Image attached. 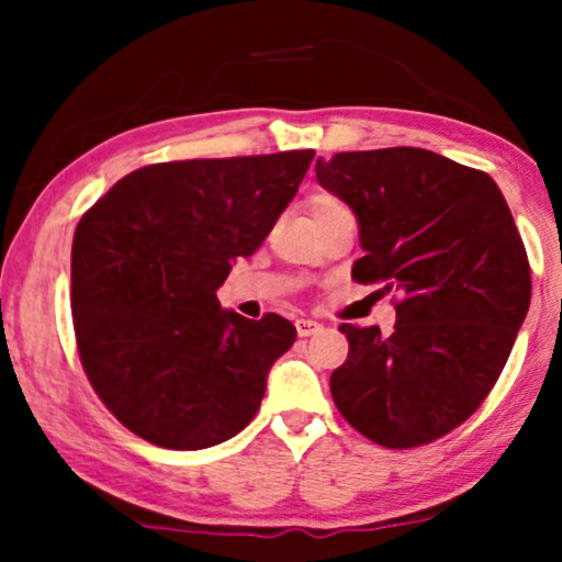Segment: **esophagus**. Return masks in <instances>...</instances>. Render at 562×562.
<instances>
[{
	"label": "esophagus",
	"mask_w": 562,
	"mask_h": 562,
	"mask_svg": "<svg viewBox=\"0 0 562 562\" xmlns=\"http://www.w3.org/2000/svg\"><path fill=\"white\" fill-rule=\"evenodd\" d=\"M295 330H299L301 338H308V335L319 333L322 325H319V322H314V319H299V322H295Z\"/></svg>",
	"instance_id": "1"
}]
</instances>
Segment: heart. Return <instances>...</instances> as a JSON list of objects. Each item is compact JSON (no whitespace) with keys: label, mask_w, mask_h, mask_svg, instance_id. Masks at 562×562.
I'll use <instances>...</instances> for the list:
<instances>
[{"label":"heart","mask_w":562,"mask_h":562,"mask_svg":"<svg viewBox=\"0 0 562 562\" xmlns=\"http://www.w3.org/2000/svg\"><path fill=\"white\" fill-rule=\"evenodd\" d=\"M340 209H346V205L333 195H314L312 200H308V214H312V218L325 216V214H330V211H340Z\"/></svg>","instance_id":"obj_1"}]
</instances>
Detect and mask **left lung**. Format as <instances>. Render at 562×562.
I'll return each instance as SVG.
<instances>
[{
    "label": "left lung",
    "instance_id": "left-lung-1",
    "mask_svg": "<svg viewBox=\"0 0 562 562\" xmlns=\"http://www.w3.org/2000/svg\"><path fill=\"white\" fill-rule=\"evenodd\" d=\"M314 171L357 214L353 280L402 293L391 335L340 325L333 402L380 447L436 441L494 389L531 303L507 200L488 173L420 147L338 153Z\"/></svg>",
    "mask_w": 562,
    "mask_h": 562
}]
</instances>
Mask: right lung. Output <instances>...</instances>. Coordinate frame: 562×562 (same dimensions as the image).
Wrapping results in <instances>:
<instances>
[{
    "instance_id": "right-lung-1",
    "label": "right lung",
    "mask_w": 562,
    "mask_h": 562,
    "mask_svg": "<svg viewBox=\"0 0 562 562\" xmlns=\"http://www.w3.org/2000/svg\"><path fill=\"white\" fill-rule=\"evenodd\" d=\"M312 158L290 150L153 164L81 216L70 248L79 357L132 434L195 451L254 420L295 327L280 314L245 319L216 290L232 263L261 248Z\"/></svg>"
}]
</instances>
